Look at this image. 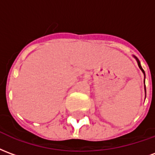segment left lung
I'll return each mask as SVG.
<instances>
[{
	"label": "left lung",
	"mask_w": 155,
	"mask_h": 155,
	"mask_svg": "<svg viewBox=\"0 0 155 155\" xmlns=\"http://www.w3.org/2000/svg\"><path fill=\"white\" fill-rule=\"evenodd\" d=\"M134 58H135V59H136L137 63H138V65H139V67H140V70H141V71H142V72H143V74H144V76H145V73H144V71H143V68L141 67V64H140V61L138 60V58H137L136 56H134ZM145 92H146V89H145Z\"/></svg>",
	"instance_id": "1"
}]
</instances>
